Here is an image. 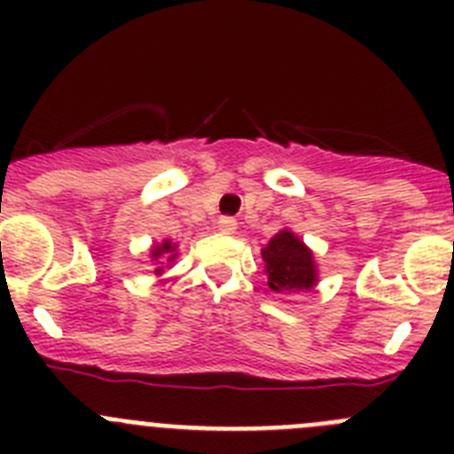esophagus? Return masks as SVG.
<instances>
[{
	"label": "esophagus",
	"mask_w": 454,
	"mask_h": 454,
	"mask_svg": "<svg viewBox=\"0 0 454 454\" xmlns=\"http://www.w3.org/2000/svg\"><path fill=\"white\" fill-rule=\"evenodd\" d=\"M218 230L223 231V234H234V231L239 230V223H236L234 218H220L218 220Z\"/></svg>",
	"instance_id": "esophagus-1"
}]
</instances>
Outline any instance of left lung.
Masks as SVG:
<instances>
[{
    "mask_svg": "<svg viewBox=\"0 0 454 454\" xmlns=\"http://www.w3.org/2000/svg\"><path fill=\"white\" fill-rule=\"evenodd\" d=\"M268 286L277 293H307L318 284L314 252L291 230L277 231L262 250Z\"/></svg>",
    "mask_w": 454,
    "mask_h": 454,
    "instance_id": "8db88e82",
    "label": "left lung"
}]
</instances>
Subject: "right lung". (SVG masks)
<instances>
[{
  "mask_svg": "<svg viewBox=\"0 0 454 454\" xmlns=\"http://www.w3.org/2000/svg\"><path fill=\"white\" fill-rule=\"evenodd\" d=\"M150 259L156 263L154 268V275L161 277L163 275V266H170V263H175V259H177V243H172L170 239H163L161 243H154V246L150 247Z\"/></svg>",
  "mask_w": 454,
  "mask_h": 454,
  "instance_id": "add662e5",
  "label": "right lung"
}]
</instances>
